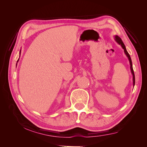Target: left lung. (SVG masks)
<instances>
[{
  "label": "left lung",
  "mask_w": 147,
  "mask_h": 147,
  "mask_svg": "<svg viewBox=\"0 0 147 147\" xmlns=\"http://www.w3.org/2000/svg\"><path fill=\"white\" fill-rule=\"evenodd\" d=\"M114 37H115V40L116 41V42H117V43H118L119 45H121V47H122V48L124 50V53H125V55H126V56L127 57V58H128V59H129V61L131 72V74H132V76H133V86H134V85H135V75H134V70H133V68H132V61H131V57H130V55H129L128 52L127 51L126 47H125V45H124V43L123 42V41H122V40L121 39V38H120L119 37H118V35H115V36Z\"/></svg>",
  "instance_id": "1"
}]
</instances>
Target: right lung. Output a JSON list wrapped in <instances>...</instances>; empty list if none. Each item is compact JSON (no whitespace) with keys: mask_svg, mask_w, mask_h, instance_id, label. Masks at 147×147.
Masks as SVG:
<instances>
[{"mask_svg":"<svg viewBox=\"0 0 147 147\" xmlns=\"http://www.w3.org/2000/svg\"><path fill=\"white\" fill-rule=\"evenodd\" d=\"M21 54V50H20V55ZM18 61H19V59H18V60L17 61V63H18ZM16 65H17V63H16Z\"/></svg>","mask_w":147,"mask_h":147,"instance_id":"add662e5","label":"right lung"}]
</instances>
